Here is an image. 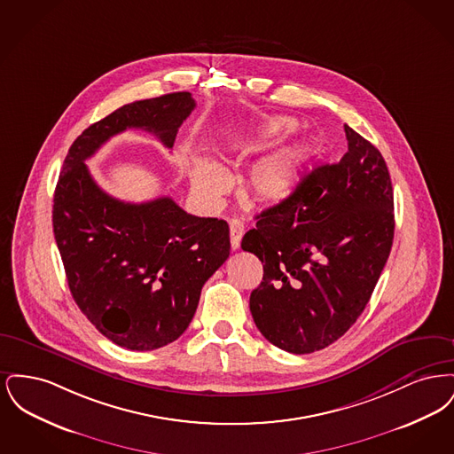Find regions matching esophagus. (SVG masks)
I'll list each match as a JSON object with an SVG mask.
<instances>
[{"label": "esophagus", "instance_id": "34e87169", "mask_svg": "<svg viewBox=\"0 0 454 454\" xmlns=\"http://www.w3.org/2000/svg\"><path fill=\"white\" fill-rule=\"evenodd\" d=\"M245 233V226L239 219H231L230 221V237H231V248L238 250L239 243H241V237Z\"/></svg>", "mask_w": 454, "mask_h": 454}]
</instances>
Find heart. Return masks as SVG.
<instances>
[{"label":"heart","mask_w":454,"mask_h":454,"mask_svg":"<svg viewBox=\"0 0 454 454\" xmlns=\"http://www.w3.org/2000/svg\"><path fill=\"white\" fill-rule=\"evenodd\" d=\"M289 117H267L247 129L228 136V153L238 158L257 154L278 136L294 129ZM317 154L311 143H296L257 160L241 178V192L252 204H278L296 189L302 170ZM191 184L195 194L206 202H215L226 192L230 176L226 168L209 156H195L191 161Z\"/></svg>","instance_id":"obj_1"}]
</instances>
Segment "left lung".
I'll return each mask as SVG.
<instances>
[{
  "label": "left lung",
  "instance_id": "obj_1",
  "mask_svg": "<svg viewBox=\"0 0 454 454\" xmlns=\"http://www.w3.org/2000/svg\"><path fill=\"white\" fill-rule=\"evenodd\" d=\"M344 129L342 160L306 175L241 239L263 263L250 294L254 322L270 344L293 354L325 348L356 324L393 245L388 167L361 134Z\"/></svg>",
  "mask_w": 454,
  "mask_h": 454
}]
</instances>
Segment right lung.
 <instances>
[{
  "label": "right lung",
  "mask_w": 454,
  "mask_h": 454,
  "mask_svg": "<svg viewBox=\"0 0 454 454\" xmlns=\"http://www.w3.org/2000/svg\"><path fill=\"white\" fill-rule=\"evenodd\" d=\"M194 107L189 91H176L117 108L74 139L54 191L69 291L102 335L130 350L160 348L187 330L202 286L230 257V228L187 215L170 197L119 200L97 185L85 160L128 129L153 132L172 148Z\"/></svg>",
  "instance_id": "right-lung-1"
}]
</instances>
